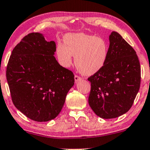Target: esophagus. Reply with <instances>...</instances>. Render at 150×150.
Wrapping results in <instances>:
<instances>
[{
  "label": "esophagus",
  "instance_id": "obj_1",
  "mask_svg": "<svg viewBox=\"0 0 150 150\" xmlns=\"http://www.w3.org/2000/svg\"><path fill=\"white\" fill-rule=\"evenodd\" d=\"M81 79V77H79V76H77V75H75V76H74V80H75V82L76 83H77L79 81H80Z\"/></svg>",
  "mask_w": 150,
  "mask_h": 150
}]
</instances>
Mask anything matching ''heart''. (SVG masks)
Returning <instances> with one entry per match:
<instances>
[{
  "label": "heart",
  "mask_w": 150,
  "mask_h": 150,
  "mask_svg": "<svg viewBox=\"0 0 150 150\" xmlns=\"http://www.w3.org/2000/svg\"><path fill=\"white\" fill-rule=\"evenodd\" d=\"M64 43L59 42L56 47L58 62L64 67H69L75 56L76 68L84 75H93L106 64L109 47L105 40L83 33L64 35Z\"/></svg>",
  "instance_id": "1"
}]
</instances>
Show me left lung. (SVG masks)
<instances>
[{"label": "left lung", "instance_id": "8db88e82", "mask_svg": "<svg viewBox=\"0 0 150 150\" xmlns=\"http://www.w3.org/2000/svg\"><path fill=\"white\" fill-rule=\"evenodd\" d=\"M108 58L103 68L88 79L91 108L103 119H114L131 109L140 86V65L134 49L119 33L109 36Z\"/></svg>", "mask_w": 150, "mask_h": 150}]
</instances>
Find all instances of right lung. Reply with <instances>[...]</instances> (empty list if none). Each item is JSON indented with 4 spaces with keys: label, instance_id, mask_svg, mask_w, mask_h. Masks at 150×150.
Returning a JSON list of instances; mask_svg holds the SVG:
<instances>
[{
    "label": "right lung",
    "instance_id": "obj_1",
    "mask_svg": "<svg viewBox=\"0 0 150 150\" xmlns=\"http://www.w3.org/2000/svg\"><path fill=\"white\" fill-rule=\"evenodd\" d=\"M54 41L40 33L24 36L13 49L6 78L16 108L31 120L44 122L61 112L74 76L56 60Z\"/></svg>",
    "mask_w": 150,
    "mask_h": 150
}]
</instances>
